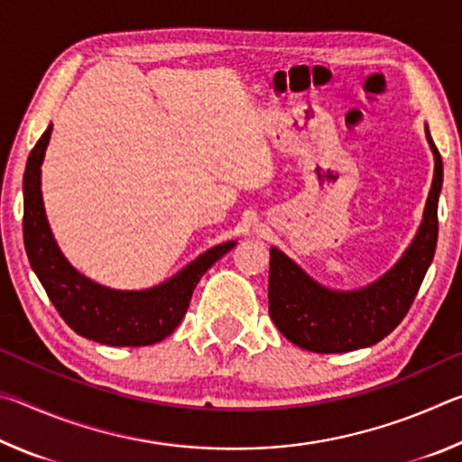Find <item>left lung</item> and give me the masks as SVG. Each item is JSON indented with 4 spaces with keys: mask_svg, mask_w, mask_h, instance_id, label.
<instances>
[{
    "mask_svg": "<svg viewBox=\"0 0 462 462\" xmlns=\"http://www.w3.org/2000/svg\"><path fill=\"white\" fill-rule=\"evenodd\" d=\"M434 154V177L424 217L397 261L379 279L361 289H330L310 277L300 264L271 246L269 314L289 342L311 353H350L385 338L400 326L434 259L438 240V198L442 189V159L426 126Z\"/></svg>",
    "mask_w": 462,
    "mask_h": 462,
    "instance_id": "obj_1",
    "label": "left lung"
}]
</instances>
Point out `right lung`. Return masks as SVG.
Listing matches in <instances>:
<instances>
[{
  "label": "right lung",
  "instance_id": "right-lung-1",
  "mask_svg": "<svg viewBox=\"0 0 462 462\" xmlns=\"http://www.w3.org/2000/svg\"><path fill=\"white\" fill-rule=\"evenodd\" d=\"M51 132L52 124L30 152L24 171V246L30 267L60 318L83 338L107 346H148L165 340L181 324L195 285L236 246V240L212 246L154 287L128 291L96 283L65 259L46 220L41 167Z\"/></svg>",
  "mask_w": 462,
  "mask_h": 462
}]
</instances>
